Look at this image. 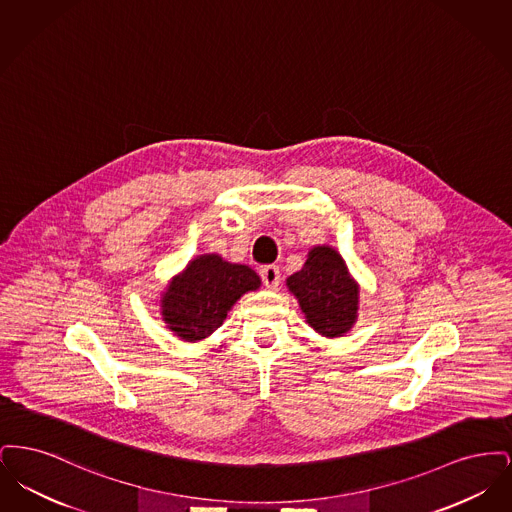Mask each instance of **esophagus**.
Segmentation results:
<instances>
[{"label":"esophagus","instance_id":"34e87169","mask_svg":"<svg viewBox=\"0 0 512 512\" xmlns=\"http://www.w3.org/2000/svg\"><path fill=\"white\" fill-rule=\"evenodd\" d=\"M261 278L267 288L276 290L280 286V268L276 265H267V267L261 268Z\"/></svg>","mask_w":512,"mask_h":512}]
</instances>
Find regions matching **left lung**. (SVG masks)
Listing matches in <instances>:
<instances>
[{
    "instance_id": "left-lung-1",
    "label": "left lung",
    "mask_w": 512,
    "mask_h": 512,
    "mask_svg": "<svg viewBox=\"0 0 512 512\" xmlns=\"http://www.w3.org/2000/svg\"><path fill=\"white\" fill-rule=\"evenodd\" d=\"M286 286L320 336L340 338L357 322L359 284L334 247H313L303 268L286 280Z\"/></svg>"
}]
</instances>
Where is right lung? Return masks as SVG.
Returning <instances> with one entry per match:
<instances>
[{
  "label": "right lung",
  "mask_w": 512,
  "mask_h": 512,
  "mask_svg": "<svg viewBox=\"0 0 512 512\" xmlns=\"http://www.w3.org/2000/svg\"><path fill=\"white\" fill-rule=\"evenodd\" d=\"M259 286L261 278L253 268L228 263L217 253L199 255L169 282L161 315L180 340H205L222 326L232 305Z\"/></svg>",
  "instance_id": "add662e5"
}]
</instances>
